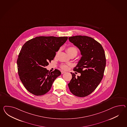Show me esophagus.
<instances>
[{
	"mask_svg": "<svg viewBox=\"0 0 127 127\" xmlns=\"http://www.w3.org/2000/svg\"><path fill=\"white\" fill-rule=\"evenodd\" d=\"M65 72V71H61V73H62V74H63V73H64Z\"/></svg>",
	"mask_w": 127,
	"mask_h": 127,
	"instance_id": "34e87169",
	"label": "esophagus"
}]
</instances>
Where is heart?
<instances>
[{"label":"heart","mask_w":127,"mask_h":127,"mask_svg":"<svg viewBox=\"0 0 127 127\" xmlns=\"http://www.w3.org/2000/svg\"><path fill=\"white\" fill-rule=\"evenodd\" d=\"M66 50L70 56L73 55L76 56L78 52V49H77V47L75 46L68 47L66 49ZM71 66L70 64H64L61 65V68L63 70H67L69 68V66Z\"/></svg>","instance_id":"b5f03b06"}]
</instances>
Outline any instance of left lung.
Segmentation results:
<instances>
[{
	"label": "left lung",
	"mask_w": 127,
	"mask_h": 127,
	"mask_svg": "<svg viewBox=\"0 0 127 127\" xmlns=\"http://www.w3.org/2000/svg\"><path fill=\"white\" fill-rule=\"evenodd\" d=\"M71 43L80 50L82 56L73 71L80 73L68 84L69 90L75 96L84 97L93 92L102 80L105 69L106 58L102 45L92 37L75 36L69 37Z\"/></svg>",
	"instance_id": "8db88e82"
}]
</instances>
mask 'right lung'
I'll return each mask as SVG.
<instances>
[{
  "instance_id": "add662e5",
  "label": "right lung",
  "mask_w": 127,
  "mask_h": 127,
  "mask_svg": "<svg viewBox=\"0 0 127 127\" xmlns=\"http://www.w3.org/2000/svg\"><path fill=\"white\" fill-rule=\"evenodd\" d=\"M67 38V37L39 36L28 41L22 46L17 61L18 75L30 93L37 96L45 94L61 74L57 69L49 72L45 66L53 60L56 52Z\"/></svg>"
}]
</instances>
